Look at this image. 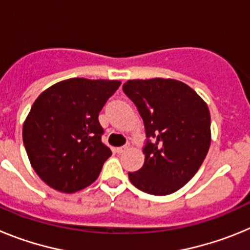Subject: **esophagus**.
Returning a JSON list of instances; mask_svg holds the SVG:
<instances>
[{"mask_svg":"<svg viewBox=\"0 0 250 250\" xmlns=\"http://www.w3.org/2000/svg\"><path fill=\"white\" fill-rule=\"evenodd\" d=\"M127 145H124V146H120V147H116V152H118V154H121V152H124L125 151V150H127Z\"/></svg>","mask_w":250,"mask_h":250,"instance_id":"34e87169","label":"esophagus"}]
</instances>
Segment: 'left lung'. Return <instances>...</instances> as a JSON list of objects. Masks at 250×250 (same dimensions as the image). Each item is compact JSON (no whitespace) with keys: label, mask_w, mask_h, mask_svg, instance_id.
<instances>
[{"label":"left lung","mask_w":250,"mask_h":250,"mask_svg":"<svg viewBox=\"0 0 250 250\" xmlns=\"http://www.w3.org/2000/svg\"><path fill=\"white\" fill-rule=\"evenodd\" d=\"M144 121V165L129 173L131 184L152 195L184 187L210 146V114L191 87L173 79L129 80L123 85Z\"/></svg>","instance_id":"8db88e82"}]
</instances>
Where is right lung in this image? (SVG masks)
Returning <instances> with one entry per match:
<instances>
[{"mask_svg": "<svg viewBox=\"0 0 250 250\" xmlns=\"http://www.w3.org/2000/svg\"><path fill=\"white\" fill-rule=\"evenodd\" d=\"M120 81L68 79L40 95L22 138L30 163L48 187L75 193L98 179L111 150L103 144L99 112Z\"/></svg>", "mask_w": 250, "mask_h": 250, "instance_id": "add662e5", "label": "right lung"}]
</instances>
